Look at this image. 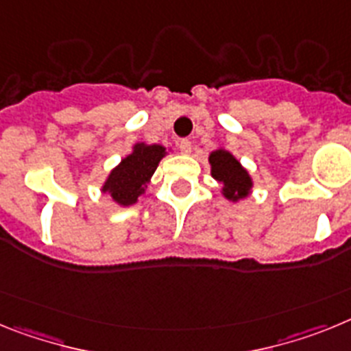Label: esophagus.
Segmentation results:
<instances>
[{
    "label": "esophagus",
    "instance_id": "esophagus-1",
    "mask_svg": "<svg viewBox=\"0 0 351 351\" xmlns=\"http://www.w3.org/2000/svg\"><path fill=\"white\" fill-rule=\"evenodd\" d=\"M178 150H180V154L189 155L191 154V150H193V143L189 141V139H182V141L178 143Z\"/></svg>",
    "mask_w": 351,
    "mask_h": 351
}]
</instances>
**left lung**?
<instances>
[{
	"instance_id": "obj_1",
	"label": "left lung",
	"mask_w": 351,
	"mask_h": 351,
	"mask_svg": "<svg viewBox=\"0 0 351 351\" xmlns=\"http://www.w3.org/2000/svg\"><path fill=\"white\" fill-rule=\"evenodd\" d=\"M210 164H212L213 178L224 184L222 191L228 199L237 201L247 196L252 185L251 176L230 152L215 150L210 155Z\"/></svg>"
}]
</instances>
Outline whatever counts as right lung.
Listing matches in <instances>:
<instances>
[{
	"label": "right lung",
	"mask_w": 351,
	"mask_h": 351,
	"mask_svg": "<svg viewBox=\"0 0 351 351\" xmlns=\"http://www.w3.org/2000/svg\"><path fill=\"white\" fill-rule=\"evenodd\" d=\"M166 150L160 145H136L132 154L112 169L104 185V193L111 194L120 205H134L146 191V184L150 182Z\"/></svg>",
	"instance_id": "right-lung-1"
}]
</instances>
